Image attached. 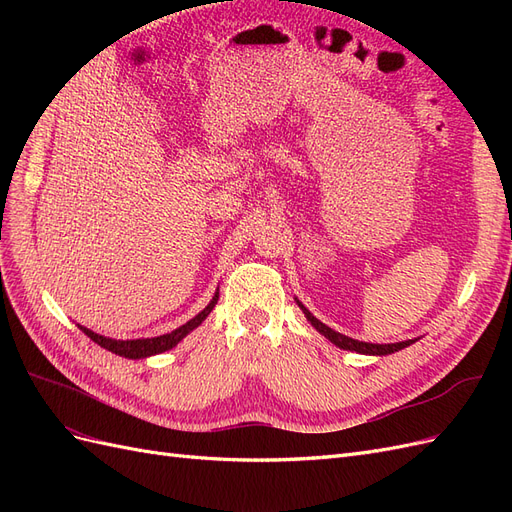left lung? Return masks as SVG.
<instances>
[{
	"label": "left lung",
	"instance_id": "left-lung-1",
	"mask_svg": "<svg viewBox=\"0 0 512 512\" xmlns=\"http://www.w3.org/2000/svg\"><path fill=\"white\" fill-rule=\"evenodd\" d=\"M297 305L303 309L305 318H307L309 322H312V327H314L318 333H322L324 337H327L329 342H333L337 348H342V350H352V352H359V354L384 356V354H393V352L404 350V348H408L410 344L416 342V339H408V342H397V344H367V342H359V339H352V337H348V335H342V333H337V331L329 329L327 324H322L316 316L309 314V309H307L301 301H297Z\"/></svg>",
	"mask_w": 512,
	"mask_h": 512
}]
</instances>
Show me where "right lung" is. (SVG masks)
I'll return each instance as SVG.
<instances>
[{
	"instance_id": "right-lung-1",
	"label": "right lung",
	"mask_w": 512,
	"mask_h": 512,
	"mask_svg": "<svg viewBox=\"0 0 512 512\" xmlns=\"http://www.w3.org/2000/svg\"><path fill=\"white\" fill-rule=\"evenodd\" d=\"M218 299H220V292H215L211 303L203 309V312L196 314L192 320H188L185 324H181L179 329L170 331V333H166V335H160V337H147V339H111V337H104V335H98V333H94V331H89V329L81 327V324H79V329H81L89 339H94V342H96L98 346L106 348L108 352H115V354H119V356H126V359H147V356H151V354H160V352H166V350H170V348H175L185 335H188L190 331H194V329L198 327V324L203 322V320L211 314V309L215 307V303H218Z\"/></svg>"
}]
</instances>
